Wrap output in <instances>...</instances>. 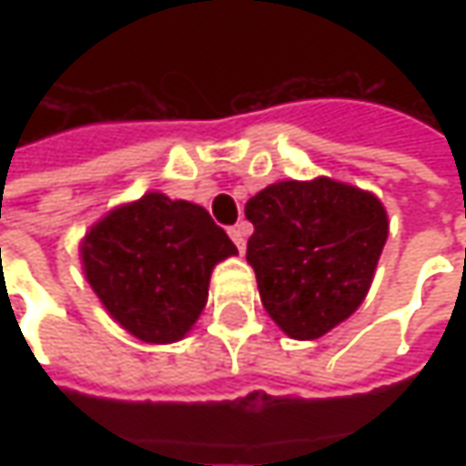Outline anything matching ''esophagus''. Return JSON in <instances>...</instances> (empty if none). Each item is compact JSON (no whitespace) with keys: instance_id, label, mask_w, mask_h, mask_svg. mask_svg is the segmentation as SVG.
<instances>
[{"instance_id":"obj_1","label":"esophagus","mask_w":466,"mask_h":466,"mask_svg":"<svg viewBox=\"0 0 466 466\" xmlns=\"http://www.w3.org/2000/svg\"><path fill=\"white\" fill-rule=\"evenodd\" d=\"M246 236H248V223H238L230 228V238H233L236 246H238V251L246 248Z\"/></svg>"}]
</instances>
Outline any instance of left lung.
Listing matches in <instances>:
<instances>
[{
  "label": "left lung",
  "mask_w": 466,
  "mask_h": 466,
  "mask_svg": "<svg viewBox=\"0 0 466 466\" xmlns=\"http://www.w3.org/2000/svg\"><path fill=\"white\" fill-rule=\"evenodd\" d=\"M246 259L261 306L293 339H319L363 303L389 236L384 205L331 178L279 181L246 202Z\"/></svg>",
  "instance_id": "left-lung-1"
}]
</instances>
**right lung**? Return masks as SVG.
I'll return each instance as SVG.
<instances>
[{
	"mask_svg": "<svg viewBox=\"0 0 466 466\" xmlns=\"http://www.w3.org/2000/svg\"><path fill=\"white\" fill-rule=\"evenodd\" d=\"M236 254L205 207L160 191L111 209L80 246L85 278L106 311L153 345L187 337L205 309L215 264Z\"/></svg>",
	"mask_w": 466,
	"mask_h": 466,
	"instance_id": "right-lung-1",
	"label": "right lung"
}]
</instances>
